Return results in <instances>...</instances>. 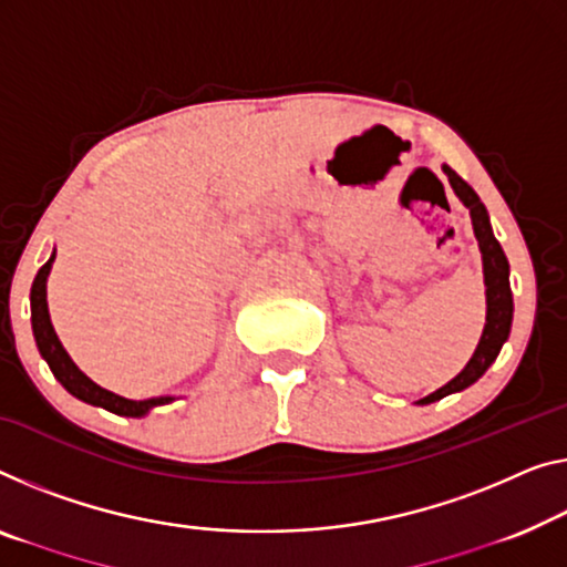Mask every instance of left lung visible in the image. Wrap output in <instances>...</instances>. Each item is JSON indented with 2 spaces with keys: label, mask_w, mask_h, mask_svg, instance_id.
I'll return each mask as SVG.
<instances>
[{
  "label": "left lung",
  "mask_w": 567,
  "mask_h": 567,
  "mask_svg": "<svg viewBox=\"0 0 567 567\" xmlns=\"http://www.w3.org/2000/svg\"><path fill=\"white\" fill-rule=\"evenodd\" d=\"M447 181H451L455 196H458L466 208L471 210V221H473V234H476L478 247H481V257H484V277H486V326H484V336H481L478 349L473 353L466 369L461 371L458 377L451 379L441 390L433 392L425 400H420V404H430L435 400H443L445 394L451 392H461L471 386L481 374L494 364V359L499 357L502 346L506 338H509V328H512V287H509V261H506V255L502 249V244L494 239L492 224H488V214L484 208V203L476 196V190L463 181V177L451 171V167H443Z\"/></svg>",
  "instance_id": "obj_1"
}]
</instances>
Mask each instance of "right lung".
<instances>
[{
    "label": "right lung",
    "instance_id": "obj_1",
    "mask_svg": "<svg viewBox=\"0 0 567 567\" xmlns=\"http://www.w3.org/2000/svg\"><path fill=\"white\" fill-rule=\"evenodd\" d=\"M53 259H55V255L40 267L35 282H32L30 308H32V333H35L40 357L48 361V367H50V371H53V377L58 379V382H61L73 396H79V400L96 404V408H104L109 412H114V415H126V417H140V415H145V412H150L152 408H157V404L171 402L173 396H152V400H140V402L124 400V396H120V394L101 390L99 384L91 382V379L73 364L71 357H68L65 349L61 346V341H58L53 323H50V316H48L45 280L50 275V265H53Z\"/></svg>",
    "mask_w": 567,
    "mask_h": 567
}]
</instances>
